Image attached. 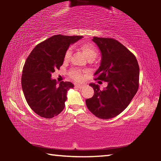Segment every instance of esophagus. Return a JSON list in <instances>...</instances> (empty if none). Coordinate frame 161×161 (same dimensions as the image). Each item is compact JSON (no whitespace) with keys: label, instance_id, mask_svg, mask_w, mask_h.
<instances>
[{"label":"esophagus","instance_id":"1","mask_svg":"<svg viewBox=\"0 0 161 161\" xmlns=\"http://www.w3.org/2000/svg\"><path fill=\"white\" fill-rule=\"evenodd\" d=\"M75 86H77L80 89H84V87L86 86V84H75Z\"/></svg>","mask_w":161,"mask_h":161}]
</instances>
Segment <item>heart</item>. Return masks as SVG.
Segmentation results:
<instances>
[{
    "instance_id": "1",
    "label": "heart",
    "mask_w": 161,
    "mask_h": 161,
    "mask_svg": "<svg viewBox=\"0 0 161 161\" xmlns=\"http://www.w3.org/2000/svg\"><path fill=\"white\" fill-rule=\"evenodd\" d=\"M81 50L83 52L84 55L86 56V58L89 59H94L96 58L97 55V49L95 47L94 44H92L91 42H86L84 44L80 45ZM71 51L70 49H68L67 51L65 52L64 59L65 61H67L69 59L71 56ZM69 77L75 81H81L84 80V75L83 72L81 70L77 69H73L69 72Z\"/></svg>"
}]
</instances>
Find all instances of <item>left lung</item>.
Returning <instances> with one entry per match:
<instances>
[{"mask_svg":"<svg viewBox=\"0 0 161 161\" xmlns=\"http://www.w3.org/2000/svg\"><path fill=\"white\" fill-rule=\"evenodd\" d=\"M102 53V61L94 73L95 80L107 81L100 90L91 83L94 96L86 99L88 109L99 119H108L121 114L137 92L139 86V66L137 59L121 42L113 38L94 37Z\"/></svg>","mask_w":161,"mask_h":161,"instance_id":"1","label":"left lung"}]
</instances>
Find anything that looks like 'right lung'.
<instances>
[{"mask_svg": "<svg viewBox=\"0 0 161 161\" xmlns=\"http://www.w3.org/2000/svg\"><path fill=\"white\" fill-rule=\"evenodd\" d=\"M82 36L56 35L35 46L27 58L23 69L21 84L29 107L37 115L51 119L60 114L65 107L67 92L74 84L60 81L57 86L52 73L59 69L65 52L72 43Z\"/></svg>", "mask_w": 161, "mask_h": 161, "instance_id": "add662e5", "label": "right lung"}]
</instances>
